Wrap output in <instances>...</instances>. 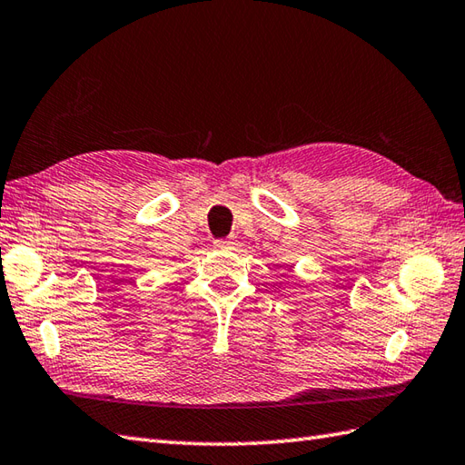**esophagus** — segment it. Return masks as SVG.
I'll return each instance as SVG.
<instances>
[{"label": "esophagus", "mask_w": 465, "mask_h": 465, "mask_svg": "<svg viewBox=\"0 0 465 465\" xmlns=\"http://www.w3.org/2000/svg\"><path fill=\"white\" fill-rule=\"evenodd\" d=\"M213 245L217 250H233L235 245H238V240L233 238V235H230V238H222V240H215Z\"/></svg>", "instance_id": "1"}]
</instances>
